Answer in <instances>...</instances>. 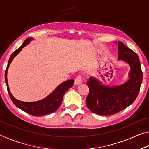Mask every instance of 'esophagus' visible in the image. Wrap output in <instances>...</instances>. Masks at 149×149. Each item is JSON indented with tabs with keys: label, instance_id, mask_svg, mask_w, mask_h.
Returning <instances> with one entry per match:
<instances>
[{
	"label": "esophagus",
	"instance_id": "obj_1",
	"mask_svg": "<svg viewBox=\"0 0 149 149\" xmlns=\"http://www.w3.org/2000/svg\"><path fill=\"white\" fill-rule=\"evenodd\" d=\"M81 83H82V78L81 77V75H78V76H77L76 78H75L74 84L78 85H80Z\"/></svg>",
	"mask_w": 149,
	"mask_h": 149
}]
</instances>
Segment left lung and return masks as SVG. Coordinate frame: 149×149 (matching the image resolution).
Listing matches in <instances>:
<instances>
[{
	"instance_id": "8db88e82",
	"label": "left lung",
	"mask_w": 149,
	"mask_h": 149,
	"mask_svg": "<svg viewBox=\"0 0 149 149\" xmlns=\"http://www.w3.org/2000/svg\"><path fill=\"white\" fill-rule=\"evenodd\" d=\"M118 60L130 65L129 79L123 84L110 87L102 84L97 78L90 77L87 82L89 93L86 98V104L95 114L102 116L116 114L132 104L139 92L143 73L138 55L121 41H118Z\"/></svg>"
}]
</instances>
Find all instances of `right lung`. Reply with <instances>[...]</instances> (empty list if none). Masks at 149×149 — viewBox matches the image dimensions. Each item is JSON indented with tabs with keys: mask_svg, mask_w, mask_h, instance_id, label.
<instances>
[{
	"mask_svg": "<svg viewBox=\"0 0 149 149\" xmlns=\"http://www.w3.org/2000/svg\"><path fill=\"white\" fill-rule=\"evenodd\" d=\"M33 39L32 37H29L26 41L24 42V43L22 45L21 47H19L18 49L13 52L10 57L8 65L5 71V82H6L7 90H8V94L10 97L13 102L14 104L19 109L24 110L26 113H28L29 114H31L35 116H42L50 114L57 110L58 108L60 107V104L62 102L63 96L66 91L68 90L70 87L73 86V84L74 83V80L70 79L65 81L62 83L56 89H55L52 93L47 96L45 99L38 100L35 102H23L20 101L19 100L13 97V95L11 94L9 89V86L8 84V81H7V72H8V68L10 64L12 62V60L14 58V57L21 51L22 49L24 47L26 46L27 44H29L32 40Z\"/></svg>",
	"mask_w": 149,
	"mask_h": 149,
	"instance_id": "right-lung-1",
	"label": "right lung"
}]
</instances>
